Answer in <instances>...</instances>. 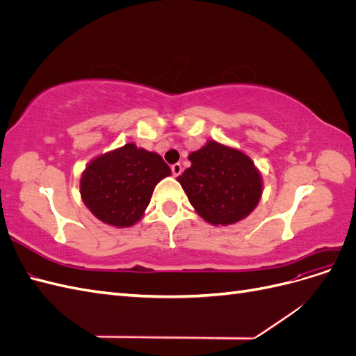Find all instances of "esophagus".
<instances>
[{
  "mask_svg": "<svg viewBox=\"0 0 356 356\" xmlns=\"http://www.w3.org/2000/svg\"><path fill=\"white\" fill-rule=\"evenodd\" d=\"M170 169H172V175H174V177H179V175H181V172H182V166H181L179 163L172 165V166H170Z\"/></svg>",
  "mask_w": 356,
  "mask_h": 356,
  "instance_id": "34e87169",
  "label": "esophagus"
}]
</instances>
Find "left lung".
Listing matches in <instances>:
<instances>
[{"label": "left lung", "mask_w": 356, "mask_h": 356, "mask_svg": "<svg viewBox=\"0 0 356 356\" xmlns=\"http://www.w3.org/2000/svg\"><path fill=\"white\" fill-rule=\"evenodd\" d=\"M191 166L177 178L191 207L212 225L246 218L263 195V178L251 157L213 139L188 156Z\"/></svg>", "instance_id": "8db88e82"}]
</instances>
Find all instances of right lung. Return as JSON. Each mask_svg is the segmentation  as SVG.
I'll return each mask as SVG.
<instances>
[{
	"label": "right lung",
	"mask_w": 356,
	"mask_h": 356,
	"mask_svg": "<svg viewBox=\"0 0 356 356\" xmlns=\"http://www.w3.org/2000/svg\"><path fill=\"white\" fill-rule=\"evenodd\" d=\"M169 175L160 154L129 143L89 161L80 178V195L99 221L131 227L143 218L157 182Z\"/></svg>",
	"instance_id": "obj_1"
}]
</instances>
